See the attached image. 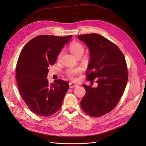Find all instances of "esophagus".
Segmentation results:
<instances>
[{
	"instance_id": "1",
	"label": "esophagus",
	"mask_w": 146,
	"mask_h": 146,
	"mask_svg": "<svg viewBox=\"0 0 146 146\" xmlns=\"http://www.w3.org/2000/svg\"><path fill=\"white\" fill-rule=\"evenodd\" d=\"M78 85H76V84L75 83H73L72 82H70L69 83V87H70V88H76L77 87Z\"/></svg>"
}]
</instances>
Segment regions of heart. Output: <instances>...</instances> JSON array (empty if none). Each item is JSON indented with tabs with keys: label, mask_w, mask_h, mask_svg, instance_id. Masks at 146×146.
I'll return each instance as SVG.
<instances>
[{
	"label": "heart",
	"mask_w": 146,
	"mask_h": 146,
	"mask_svg": "<svg viewBox=\"0 0 146 146\" xmlns=\"http://www.w3.org/2000/svg\"><path fill=\"white\" fill-rule=\"evenodd\" d=\"M69 49L71 52L73 54L74 56L78 57H80L83 55V54L85 51V47L83 44L81 43L77 42V41H74L72 42L70 45H69ZM61 55V52L59 54L58 58ZM82 72V68L79 67H74V68H67L66 71V74L68 76L69 78L72 79H75L76 76H77L81 73Z\"/></svg>",
	"instance_id": "heart-1"
}]
</instances>
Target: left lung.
I'll return each instance as SVG.
<instances>
[{
  "label": "left lung",
  "instance_id": "8db88e82",
  "mask_svg": "<svg viewBox=\"0 0 146 146\" xmlns=\"http://www.w3.org/2000/svg\"><path fill=\"white\" fill-rule=\"evenodd\" d=\"M90 52L87 80H94L96 88L82 85L86 94L80 102L82 110L90 116L98 117L111 112L124 94L128 81L124 56L117 46L97 34L78 35Z\"/></svg>",
  "mask_w": 146,
  "mask_h": 146
}]
</instances>
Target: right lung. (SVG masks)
I'll list each match as a JSON object with an SVG mask.
<instances>
[{
    "instance_id": "1",
    "label": "right lung",
    "mask_w": 146,
    "mask_h": 146,
    "mask_svg": "<svg viewBox=\"0 0 146 146\" xmlns=\"http://www.w3.org/2000/svg\"><path fill=\"white\" fill-rule=\"evenodd\" d=\"M72 36H37L24 46L19 56L16 76L19 93L28 108L38 115L51 116L62 105L68 84L61 79L49 83L48 67L55 64Z\"/></svg>"
}]
</instances>
